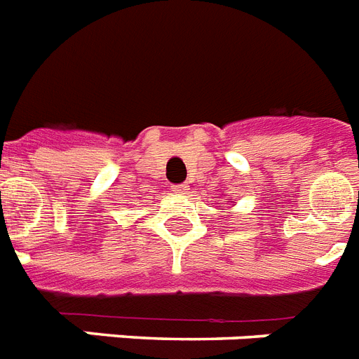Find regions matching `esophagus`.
Returning a JSON list of instances; mask_svg holds the SVG:
<instances>
[{"mask_svg": "<svg viewBox=\"0 0 359 359\" xmlns=\"http://www.w3.org/2000/svg\"><path fill=\"white\" fill-rule=\"evenodd\" d=\"M174 193L177 194H187L189 193V185L187 183H180V185H174Z\"/></svg>", "mask_w": 359, "mask_h": 359, "instance_id": "34e87169", "label": "esophagus"}]
</instances>
